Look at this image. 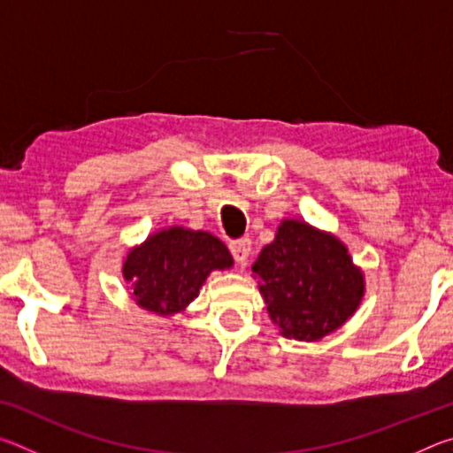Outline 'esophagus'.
Segmentation results:
<instances>
[{
  "mask_svg": "<svg viewBox=\"0 0 453 453\" xmlns=\"http://www.w3.org/2000/svg\"><path fill=\"white\" fill-rule=\"evenodd\" d=\"M229 250H232V256L237 264H245L248 262L250 251H251V240L250 237H242V240L232 242Z\"/></svg>",
  "mask_w": 453,
  "mask_h": 453,
  "instance_id": "obj_1",
  "label": "esophagus"
}]
</instances>
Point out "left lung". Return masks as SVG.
<instances>
[{
	"label": "left lung",
	"mask_w": 453,
	"mask_h": 453,
	"mask_svg": "<svg viewBox=\"0 0 453 453\" xmlns=\"http://www.w3.org/2000/svg\"><path fill=\"white\" fill-rule=\"evenodd\" d=\"M251 272L281 335L300 342H318L342 327L365 289L346 245L300 219L281 221Z\"/></svg>",
	"instance_id": "8db88e82"
}]
</instances>
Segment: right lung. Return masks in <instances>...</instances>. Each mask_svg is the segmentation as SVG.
Segmentation results:
<instances>
[{
  "label": "right lung",
  "instance_id": "right-lung-1",
  "mask_svg": "<svg viewBox=\"0 0 453 453\" xmlns=\"http://www.w3.org/2000/svg\"><path fill=\"white\" fill-rule=\"evenodd\" d=\"M232 265V254L216 235L172 226L129 250L124 278L140 308L173 316L196 300L213 270Z\"/></svg>",
  "mask_w": 453,
  "mask_h": 453
}]
</instances>
